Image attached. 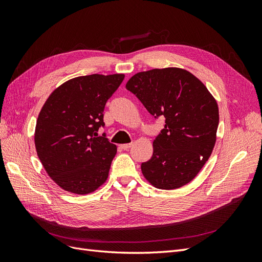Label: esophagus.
Returning <instances> with one entry per match:
<instances>
[{
  "instance_id": "esophagus-1",
  "label": "esophagus",
  "mask_w": 262,
  "mask_h": 262,
  "mask_svg": "<svg viewBox=\"0 0 262 262\" xmlns=\"http://www.w3.org/2000/svg\"><path fill=\"white\" fill-rule=\"evenodd\" d=\"M131 146H132V143H125V144L121 145V148L124 149V150H128Z\"/></svg>"
}]
</instances>
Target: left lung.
Listing matches in <instances>:
<instances>
[{
  "label": "left lung",
  "instance_id": "obj_1",
  "mask_svg": "<svg viewBox=\"0 0 262 262\" xmlns=\"http://www.w3.org/2000/svg\"><path fill=\"white\" fill-rule=\"evenodd\" d=\"M165 125L153 141V155L142 163L145 179L164 190L189 184L209 160L216 141L217 102L205 85L179 68L134 74L125 85Z\"/></svg>",
  "mask_w": 262,
  "mask_h": 262
}]
</instances>
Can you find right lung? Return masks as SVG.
I'll use <instances>...</instances> for the list:
<instances>
[{
  "mask_svg": "<svg viewBox=\"0 0 262 262\" xmlns=\"http://www.w3.org/2000/svg\"><path fill=\"white\" fill-rule=\"evenodd\" d=\"M124 74L78 76L60 85L39 113L35 145L50 178L66 191L87 194L108 178L117 146L105 134L107 100L122 83Z\"/></svg>",
  "mask_w": 262,
  "mask_h": 262,
  "instance_id": "right-lung-1",
  "label": "right lung"
}]
</instances>
